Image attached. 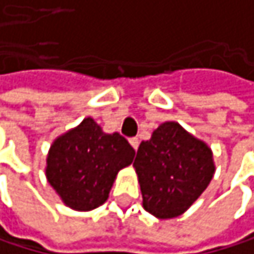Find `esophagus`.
I'll return each instance as SVG.
<instances>
[{
  "instance_id": "esophagus-1",
  "label": "esophagus",
  "mask_w": 254,
  "mask_h": 254,
  "mask_svg": "<svg viewBox=\"0 0 254 254\" xmlns=\"http://www.w3.org/2000/svg\"><path fill=\"white\" fill-rule=\"evenodd\" d=\"M129 144L133 147V150H138V145H139V139L136 138V136H132V138H129Z\"/></svg>"
}]
</instances>
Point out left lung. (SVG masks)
Segmentation results:
<instances>
[{"label":"left lung","mask_w":254,"mask_h":254,"mask_svg":"<svg viewBox=\"0 0 254 254\" xmlns=\"http://www.w3.org/2000/svg\"><path fill=\"white\" fill-rule=\"evenodd\" d=\"M133 168L144 209L160 219L184 213L215 174L210 148L177 122L160 125L139 144Z\"/></svg>","instance_id":"8db88e82"}]
</instances>
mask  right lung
<instances>
[{
  "mask_svg": "<svg viewBox=\"0 0 254 254\" xmlns=\"http://www.w3.org/2000/svg\"><path fill=\"white\" fill-rule=\"evenodd\" d=\"M133 156L135 150L121 133H104L86 118L51 145L47 179L69 207L92 210L107 200L118 172Z\"/></svg>",
  "mask_w": 254,
  "mask_h": 254,
  "instance_id": "right-lung-1",
  "label": "right lung"
}]
</instances>
